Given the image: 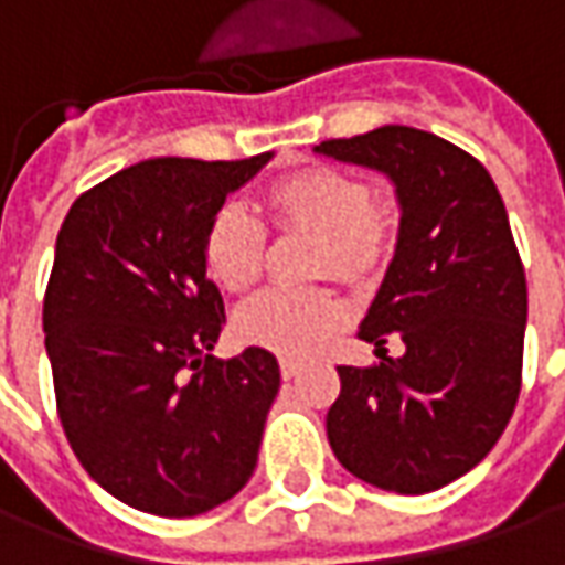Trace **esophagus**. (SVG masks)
<instances>
[{
    "mask_svg": "<svg viewBox=\"0 0 565 565\" xmlns=\"http://www.w3.org/2000/svg\"><path fill=\"white\" fill-rule=\"evenodd\" d=\"M299 375V363H294V360H281V379L290 381Z\"/></svg>",
    "mask_w": 565,
    "mask_h": 565,
    "instance_id": "esophagus-1",
    "label": "esophagus"
}]
</instances>
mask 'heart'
<instances>
[{
    "mask_svg": "<svg viewBox=\"0 0 565 565\" xmlns=\"http://www.w3.org/2000/svg\"><path fill=\"white\" fill-rule=\"evenodd\" d=\"M266 226L284 235H311L308 275H335L366 284L379 275L396 245L399 211L391 199L372 193L354 172L311 162L275 178L263 190ZM202 257L211 281L226 294L254 290L266 269V233L247 211L226 205L211 217ZM344 306L327 287L271 290L247 302L233 320L245 344L281 356L318 351L342 327Z\"/></svg>",
    "mask_w": 565,
    "mask_h": 565,
    "instance_id": "1",
    "label": "heart"
}]
</instances>
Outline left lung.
<instances>
[{"label":"left lung","instance_id":"left-lung-1","mask_svg":"<svg viewBox=\"0 0 565 565\" xmlns=\"http://www.w3.org/2000/svg\"><path fill=\"white\" fill-rule=\"evenodd\" d=\"M396 186L399 238L360 339L381 363L339 366L332 454L360 481L417 497L475 469L521 393L526 275L493 178L472 153L415 127L320 141ZM387 334L406 344L387 358Z\"/></svg>","mask_w":565,"mask_h":565}]
</instances>
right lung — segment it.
Returning a JSON list of instances; mask_svg holds the SVG:
<instances>
[{"label": "right lung", "mask_w": 565, "mask_h": 565, "mask_svg": "<svg viewBox=\"0 0 565 565\" xmlns=\"http://www.w3.org/2000/svg\"><path fill=\"white\" fill-rule=\"evenodd\" d=\"M269 160L136 162L60 226L42 311L56 415L93 481L132 509L193 518L254 475L281 369L266 348L211 356L226 315L202 238Z\"/></svg>", "instance_id": "right-lung-1"}]
</instances>
